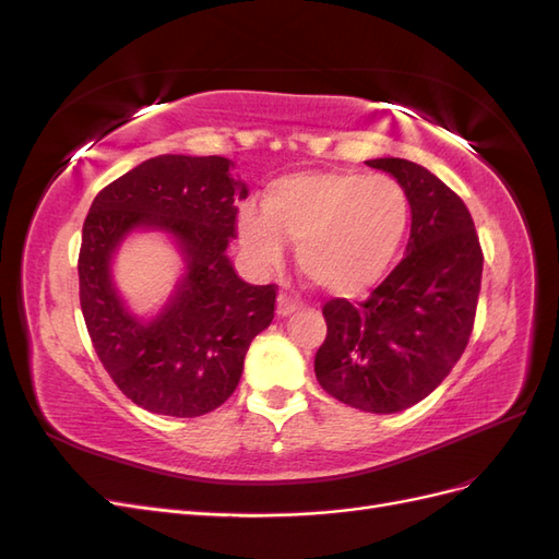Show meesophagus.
<instances>
[{"instance_id": "1", "label": "esophagus", "mask_w": 559, "mask_h": 559, "mask_svg": "<svg viewBox=\"0 0 559 559\" xmlns=\"http://www.w3.org/2000/svg\"><path fill=\"white\" fill-rule=\"evenodd\" d=\"M298 306H300L298 298H294V296H289V294H280V296H277V314H280V317L292 314Z\"/></svg>"}]
</instances>
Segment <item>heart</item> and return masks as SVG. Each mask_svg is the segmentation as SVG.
I'll return each mask as SVG.
<instances>
[{"label":"heart","mask_w":559,"mask_h":559,"mask_svg":"<svg viewBox=\"0 0 559 559\" xmlns=\"http://www.w3.org/2000/svg\"><path fill=\"white\" fill-rule=\"evenodd\" d=\"M411 224L403 186L386 175L314 170L267 186L263 212H240V238L261 263H275L282 240L296 245L300 273L331 294H359L392 265Z\"/></svg>","instance_id":"1"}]
</instances>
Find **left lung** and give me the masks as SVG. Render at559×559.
<instances>
[{
	"mask_svg": "<svg viewBox=\"0 0 559 559\" xmlns=\"http://www.w3.org/2000/svg\"><path fill=\"white\" fill-rule=\"evenodd\" d=\"M403 186L413 226L405 257L361 302H324L314 373L326 394L364 413L411 408L464 354L476 321L483 249L464 200L427 167L366 160Z\"/></svg>",
	"mask_w": 559,
	"mask_h": 559,
	"instance_id": "1",
	"label": "left lung"
}]
</instances>
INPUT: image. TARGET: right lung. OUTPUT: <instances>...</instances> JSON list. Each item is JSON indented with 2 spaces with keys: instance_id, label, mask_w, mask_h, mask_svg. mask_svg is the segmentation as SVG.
<instances>
[{
  "instance_id": "right-lung-1",
  "label": "right lung",
  "mask_w": 559,
  "mask_h": 559,
  "mask_svg": "<svg viewBox=\"0 0 559 559\" xmlns=\"http://www.w3.org/2000/svg\"><path fill=\"white\" fill-rule=\"evenodd\" d=\"M222 156H158L105 186L83 222L79 300L91 343L114 384L140 408L200 417L235 392L245 354L275 317L277 284L235 273L226 247L238 235L247 183ZM138 225L180 240L187 277L156 320L140 322L115 296L108 261Z\"/></svg>"
}]
</instances>
